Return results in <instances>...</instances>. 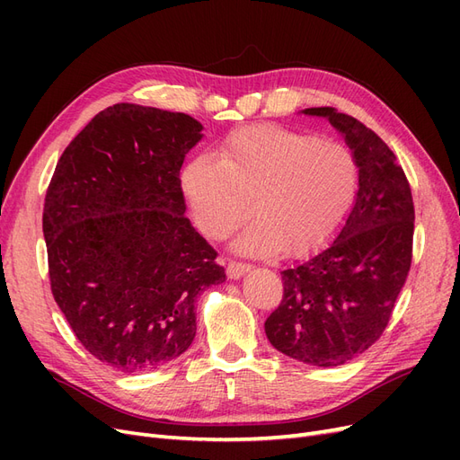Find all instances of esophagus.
Returning a JSON list of instances; mask_svg holds the SVG:
<instances>
[{"instance_id": "34e87169", "label": "esophagus", "mask_w": 460, "mask_h": 460, "mask_svg": "<svg viewBox=\"0 0 460 460\" xmlns=\"http://www.w3.org/2000/svg\"><path fill=\"white\" fill-rule=\"evenodd\" d=\"M249 270H252V264L238 262V261H230L228 267H226V274H228L230 280H238V278H242Z\"/></svg>"}]
</instances>
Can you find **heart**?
I'll return each instance as SVG.
<instances>
[{
    "label": "heart",
    "mask_w": 460,
    "mask_h": 460,
    "mask_svg": "<svg viewBox=\"0 0 460 460\" xmlns=\"http://www.w3.org/2000/svg\"><path fill=\"white\" fill-rule=\"evenodd\" d=\"M180 184L198 228L225 240L252 211L234 247L253 257L309 255L328 245L353 213L358 164L349 147L278 124L235 132L217 159H191Z\"/></svg>",
    "instance_id": "heart-1"
}]
</instances>
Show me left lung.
Listing matches in <instances>:
<instances>
[{
    "mask_svg": "<svg viewBox=\"0 0 460 460\" xmlns=\"http://www.w3.org/2000/svg\"><path fill=\"white\" fill-rule=\"evenodd\" d=\"M324 117L358 164V193L345 226L323 252L282 272L284 297L264 323L274 349L313 367H340L382 336L412 259L409 180L378 134L333 107Z\"/></svg>",
    "mask_w": 460,
    "mask_h": 460,
    "instance_id": "obj_1",
    "label": "left lung"
}]
</instances>
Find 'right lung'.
<instances>
[{"label": "right lung", "mask_w": 460, "mask_h": 460, "mask_svg": "<svg viewBox=\"0 0 460 460\" xmlns=\"http://www.w3.org/2000/svg\"><path fill=\"white\" fill-rule=\"evenodd\" d=\"M201 130L184 113L117 103L55 166L41 218L51 294L84 349L115 370L182 355L198 296L226 280L184 217L180 169Z\"/></svg>", "instance_id": "add662e5"}]
</instances>
